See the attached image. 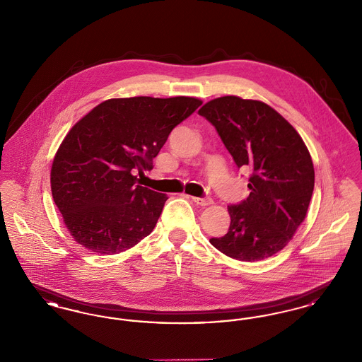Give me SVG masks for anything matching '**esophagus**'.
Returning <instances> with one entry per match:
<instances>
[{
	"label": "esophagus",
	"mask_w": 362,
	"mask_h": 362,
	"mask_svg": "<svg viewBox=\"0 0 362 362\" xmlns=\"http://www.w3.org/2000/svg\"><path fill=\"white\" fill-rule=\"evenodd\" d=\"M197 205H199V206H207V205H211L213 204V201L210 199V198H198V197H192L191 198Z\"/></svg>",
	"instance_id": "1"
}]
</instances>
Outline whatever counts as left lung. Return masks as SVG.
I'll list each match as a JSON object with an SVG mask.
<instances>
[{
	"mask_svg": "<svg viewBox=\"0 0 362 362\" xmlns=\"http://www.w3.org/2000/svg\"><path fill=\"white\" fill-rule=\"evenodd\" d=\"M198 114L216 127L238 168L252 170L248 198L228 206V233L210 243L243 262L273 257L292 240L310 206L315 171L303 138L259 100L223 96L207 102Z\"/></svg>",
	"mask_w": 362,
	"mask_h": 362,
	"instance_id": "left-lung-1",
	"label": "left lung"
}]
</instances>
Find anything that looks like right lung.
Returning <instances> with one entry per match:
<instances>
[{
	"label": "right lung",
	"instance_id": "add662e5",
	"mask_svg": "<svg viewBox=\"0 0 362 362\" xmlns=\"http://www.w3.org/2000/svg\"><path fill=\"white\" fill-rule=\"evenodd\" d=\"M199 99H110L77 122L52 161V192L73 239L114 255L151 235L168 197L139 186L173 129Z\"/></svg>",
	"mask_w": 362,
	"mask_h": 362
}]
</instances>
